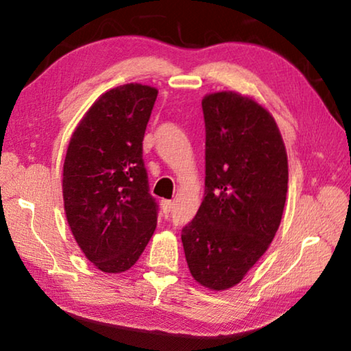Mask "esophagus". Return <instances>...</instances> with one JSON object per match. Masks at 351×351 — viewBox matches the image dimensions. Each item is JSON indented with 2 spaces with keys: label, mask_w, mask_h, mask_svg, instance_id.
<instances>
[{
  "label": "esophagus",
  "mask_w": 351,
  "mask_h": 351,
  "mask_svg": "<svg viewBox=\"0 0 351 351\" xmlns=\"http://www.w3.org/2000/svg\"><path fill=\"white\" fill-rule=\"evenodd\" d=\"M161 206H162V210L165 213H170L171 210H173V201H169V199H162L161 201Z\"/></svg>",
  "instance_id": "1"
}]
</instances>
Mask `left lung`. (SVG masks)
<instances>
[{
  "mask_svg": "<svg viewBox=\"0 0 351 351\" xmlns=\"http://www.w3.org/2000/svg\"><path fill=\"white\" fill-rule=\"evenodd\" d=\"M204 198L182 228L190 274L209 289L235 287L269 247L288 192V158L277 123L234 91L203 99Z\"/></svg>",
  "mask_w": 351,
  "mask_h": 351,
  "instance_id": "left-lung-1",
  "label": "left lung"
}]
</instances>
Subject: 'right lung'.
<instances>
[{
  "label": "right lung",
  "instance_id": "1",
  "mask_svg": "<svg viewBox=\"0 0 351 351\" xmlns=\"http://www.w3.org/2000/svg\"><path fill=\"white\" fill-rule=\"evenodd\" d=\"M158 90L127 83L102 94L71 136L63 165L68 224L86 258L123 272L144 252L158 223L142 141Z\"/></svg>",
  "mask_w": 351,
  "mask_h": 351
}]
</instances>
